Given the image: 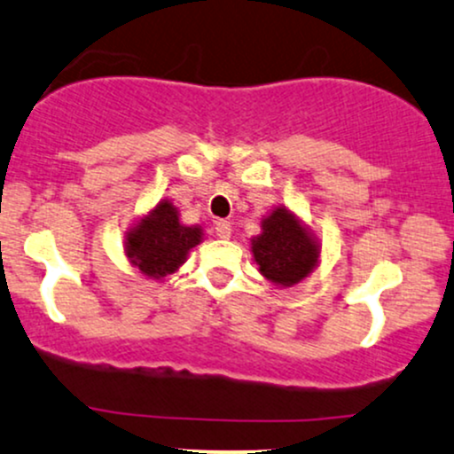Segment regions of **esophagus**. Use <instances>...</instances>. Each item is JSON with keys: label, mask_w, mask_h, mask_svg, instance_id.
Listing matches in <instances>:
<instances>
[{"label": "esophagus", "mask_w": 454, "mask_h": 454, "mask_svg": "<svg viewBox=\"0 0 454 454\" xmlns=\"http://www.w3.org/2000/svg\"><path fill=\"white\" fill-rule=\"evenodd\" d=\"M214 229H216V236L223 238V240H227L231 236V223L229 221H216L214 223Z\"/></svg>", "instance_id": "esophagus-1"}]
</instances>
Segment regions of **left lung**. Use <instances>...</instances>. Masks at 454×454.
I'll return each mask as SVG.
<instances>
[{
    "mask_svg": "<svg viewBox=\"0 0 454 454\" xmlns=\"http://www.w3.org/2000/svg\"><path fill=\"white\" fill-rule=\"evenodd\" d=\"M263 231L253 240V257L268 281L292 287L309 277L319 257L310 233L285 207L263 218Z\"/></svg>",
    "mask_w": 454,
    "mask_h": 454,
    "instance_id": "8db88e82",
    "label": "left lung"
}]
</instances>
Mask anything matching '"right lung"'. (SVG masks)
Returning a JSON list of instances; mask_svg holds the SVG:
<instances>
[{
	"mask_svg": "<svg viewBox=\"0 0 454 454\" xmlns=\"http://www.w3.org/2000/svg\"><path fill=\"white\" fill-rule=\"evenodd\" d=\"M201 242L200 227H184L169 201H160L126 236L132 266L152 278H162L184 263L188 251Z\"/></svg>",
	"mask_w": 454,
	"mask_h": 454,
	"instance_id": "obj_1",
	"label": "right lung"
}]
</instances>
